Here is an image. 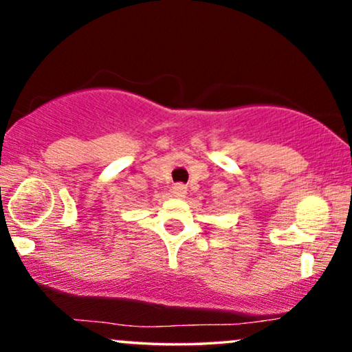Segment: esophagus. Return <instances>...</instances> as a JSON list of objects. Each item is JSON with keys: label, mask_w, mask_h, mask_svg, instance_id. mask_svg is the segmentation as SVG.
<instances>
[{"label": "esophagus", "mask_w": 352, "mask_h": 352, "mask_svg": "<svg viewBox=\"0 0 352 352\" xmlns=\"http://www.w3.org/2000/svg\"><path fill=\"white\" fill-rule=\"evenodd\" d=\"M172 193L175 197H185V193H187V187H185L184 184H175L172 187Z\"/></svg>", "instance_id": "1"}]
</instances>
